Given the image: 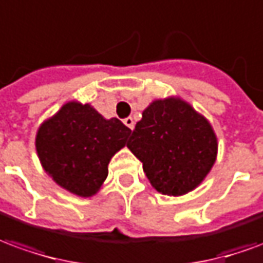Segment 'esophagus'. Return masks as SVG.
I'll use <instances>...</instances> for the list:
<instances>
[{
    "label": "esophagus",
    "mask_w": 263,
    "mask_h": 263,
    "mask_svg": "<svg viewBox=\"0 0 263 263\" xmlns=\"http://www.w3.org/2000/svg\"><path fill=\"white\" fill-rule=\"evenodd\" d=\"M124 124H125L129 129H134V128H135V122H134V119H132L131 117H128V118L124 119Z\"/></svg>",
    "instance_id": "34e87169"
}]
</instances>
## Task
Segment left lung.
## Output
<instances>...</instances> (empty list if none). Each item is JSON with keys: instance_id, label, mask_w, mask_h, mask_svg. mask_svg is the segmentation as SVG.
Returning <instances> with one entry per match:
<instances>
[{"instance_id": "1", "label": "left lung", "mask_w": 263, "mask_h": 263, "mask_svg": "<svg viewBox=\"0 0 263 263\" xmlns=\"http://www.w3.org/2000/svg\"><path fill=\"white\" fill-rule=\"evenodd\" d=\"M126 146L142 162L152 188L170 196L198 188L218 155L211 122L179 97L152 101Z\"/></svg>"}]
</instances>
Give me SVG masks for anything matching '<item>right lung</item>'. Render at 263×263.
<instances>
[{
  "instance_id": "obj_1",
  "label": "right lung",
  "mask_w": 263,
  "mask_h": 263,
  "mask_svg": "<svg viewBox=\"0 0 263 263\" xmlns=\"http://www.w3.org/2000/svg\"><path fill=\"white\" fill-rule=\"evenodd\" d=\"M129 134L119 119H106L92 105L69 101L40 125L36 155L57 185L89 198L101 189L108 163L125 146Z\"/></svg>"
}]
</instances>
